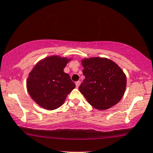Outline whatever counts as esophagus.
I'll list each match as a JSON object with an SVG mask.
<instances>
[{
    "label": "esophagus",
    "instance_id": "obj_1",
    "mask_svg": "<svg viewBox=\"0 0 153 153\" xmlns=\"http://www.w3.org/2000/svg\"><path fill=\"white\" fill-rule=\"evenodd\" d=\"M80 84H81V82H80V81H77L76 82V87H79V86L80 85Z\"/></svg>",
    "mask_w": 153,
    "mask_h": 153
}]
</instances>
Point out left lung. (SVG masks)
<instances>
[{"mask_svg":"<svg viewBox=\"0 0 153 153\" xmlns=\"http://www.w3.org/2000/svg\"><path fill=\"white\" fill-rule=\"evenodd\" d=\"M85 79L79 90L92 107L108 109L122 98L126 76L121 68L108 58H90L82 61Z\"/></svg>","mask_w":153,"mask_h":153,"instance_id":"left-lung-1","label":"left lung"}]
</instances>
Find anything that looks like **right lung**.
Instances as JSON below:
<instances>
[{
    "mask_svg": "<svg viewBox=\"0 0 153 153\" xmlns=\"http://www.w3.org/2000/svg\"><path fill=\"white\" fill-rule=\"evenodd\" d=\"M71 61L58 56L39 61L29 74L27 88L32 100L40 107L55 110L61 106L76 85L63 68Z\"/></svg>",
    "mask_w": 153,
    "mask_h": 153,
    "instance_id": "obj_1",
    "label": "right lung"
}]
</instances>
